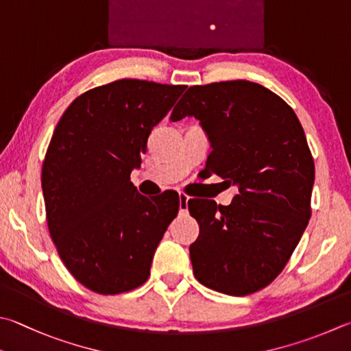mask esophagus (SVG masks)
Segmentation results:
<instances>
[{"label": "esophagus", "instance_id": "obj_1", "mask_svg": "<svg viewBox=\"0 0 351 351\" xmlns=\"http://www.w3.org/2000/svg\"><path fill=\"white\" fill-rule=\"evenodd\" d=\"M187 210H189V196L180 193V212L187 213Z\"/></svg>", "mask_w": 351, "mask_h": 351}]
</instances>
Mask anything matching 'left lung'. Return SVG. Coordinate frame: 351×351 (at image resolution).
Here are the masks:
<instances>
[{
  "instance_id": "8db88e82",
  "label": "left lung",
  "mask_w": 351,
  "mask_h": 351,
  "mask_svg": "<svg viewBox=\"0 0 351 351\" xmlns=\"http://www.w3.org/2000/svg\"><path fill=\"white\" fill-rule=\"evenodd\" d=\"M195 117L207 133L210 173L239 189L230 206L189 201L199 224L195 278L232 296L269 285L308 224L315 162L291 107L264 86L237 80L193 86L170 119Z\"/></svg>"
}]
</instances>
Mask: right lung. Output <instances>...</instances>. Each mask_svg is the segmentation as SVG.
<instances>
[{"label": "right lung", "mask_w": 351, "mask_h": 351, "mask_svg": "<svg viewBox=\"0 0 351 351\" xmlns=\"http://www.w3.org/2000/svg\"><path fill=\"white\" fill-rule=\"evenodd\" d=\"M184 90L113 81L76 98L55 127L41 173L47 226L67 270L88 290L118 295L147 281L180 196L145 197L130 173Z\"/></svg>", "instance_id": "obj_1"}]
</instances>
